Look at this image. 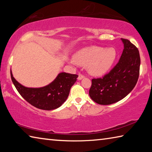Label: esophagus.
<instances>
[{
	"instance_id": "1",
	"label": "esophagus",
	"mask_w": 152,
	"mask_h": 152,
	"mask_svg": "<svg viewBox=\"0 0 152 152\" xmlns=\"http://www.w3.org/2000/svg\"><path fill=\"white\" fill-rule=\"evenodd\" d=\"M84 78V76L83 75V74H78V79L79 80H82V78Z\"/></svg>"
}]
</instances>
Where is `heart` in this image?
Wrapping results in <instances>:
<instances>
[{"label":"heart","mask_w":152,"mask_h":152,"mask_svg":"<svg viewBox=\"0 0 152 152\" xmlns=\"http://www.w3.org/2000/svg\"><path fill=\"white\" fill-rule=\"evenodd\" d=\"M116 58L117 52L114 48L91 46L78 51L74 60L78 65L87 66V70L92 75L101 76L110 70Z\"/></svg>","instance_id":"b5f03b06"}]
</instances>
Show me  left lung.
<instances>
[{"label": "left lung", "mask_w": 152, "mask_h": 152, "mask_svg": "<svg viewBox=\"0 0 152 152\" xmlns=\"http://www.w3.org/2000/svg\"><path fill=\"white\" fill-rule=\"evenodd\" d=\"M121 40L124 49L119 62L103 77L92 80L89 95L99 104L121 101L130 93L138 80L141 63L138 49L129 40Z\"/></svg>", "instance_id": "8db88e82"}]
</instances>
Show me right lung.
I'll use <instances>...</instances> for the list:
<instances>
[{"label": "right lung", "instance_id": "1", "mask_svg": "<svg viewBox=\"0 0 152 152\" xmlns=\"http://www.w3.org/2000/svg\"><path fill=\"white\" fill-rule=\"evenodd\" d=\"M11 76L15 88L25 101L37 109L50 110L60 107L66 101L78 76L61 72L50 84L41 88H27L21 85L15 79L11 70Z\"/></svg>", "mask_w": 152, "mask_h": 152}]
</instances>
